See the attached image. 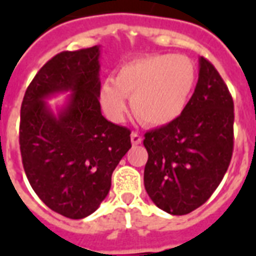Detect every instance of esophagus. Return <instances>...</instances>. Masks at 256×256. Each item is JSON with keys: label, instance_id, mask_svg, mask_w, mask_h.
<instances>
[{"label": "esophagus", "instance_id": "34e87169", "mask_svg": "<svg viewBox=\"0 0 256 256\" xmlns=\"http://www.w3.org/2000/svg\"><path fill=\"white\" fill-rule=\"evenodd\" d=\"M132 144H140L142 142V136L138 134V132H132Z\"/></svg>", "mask_w": 256, "mask_h": 256}]
</instances>
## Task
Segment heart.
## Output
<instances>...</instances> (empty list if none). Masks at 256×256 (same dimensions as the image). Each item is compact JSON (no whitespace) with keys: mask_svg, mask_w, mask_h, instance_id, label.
Returning <instances> with one entry per match:
<instances>
[{"mask_svg":"<svg viewBox=\"0 0 256 256\" xmlns=\"http://www.w3.org/2000/svg\"><path fill=\"white\" fill-rule=\"evenodd\" d=\"M192 62L183 56L156 54L134 58L118 68L100 88V104L110 120L120 122L132 96L134 116L148 126H164L186 108L195 85Z\"/></svg>","mask_w":256,"mask_h":256,"instance_id":"1","label":"heart"}]
</instances>
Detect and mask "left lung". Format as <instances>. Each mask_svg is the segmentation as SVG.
I'll return each instance as SVG.
<instances>
[{
  "mask_svg": "<svg viewBox=\"0 0 256 256\" xmlns=\"http://www.w3.org/2000/svg\"><path fill=\"white\" fill-rule=\"evenodd\" d=\"M144 182L152 200L171 215L188 214L222 182L234 150V100L206 58H199L194 94L182 114L144 134Z\"/></svg>",
  "mask_w": 256,
  "mask_h": 256,
  "instance_id": "8db88e82",
  "label": "left lung"
}]
</instances>
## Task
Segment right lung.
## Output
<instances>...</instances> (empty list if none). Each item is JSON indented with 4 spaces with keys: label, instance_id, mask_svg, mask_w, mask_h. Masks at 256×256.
I'll return each mask as SVG.
<instances>
[{
    "label": "right lung",
    "instance_id": "right-lung-1",
    "mask_svg": "<svg viewBox=\"0 0 256 256\" xmlns=\"http://www.w3.org/2000/svg\"><path fill=\"white\" fill-rule=\"evenodd\" d=\"M100 46L62 52L42 66L21 104L20 148L30 186L46 206L70 219L92 214L112 174L132 148L130 130L108 122L100 104ZM72 91L54 116L48 96Z\"/></svg>",
    "mask_w": 256,
    "mask_h": 256
}]
</instances>
